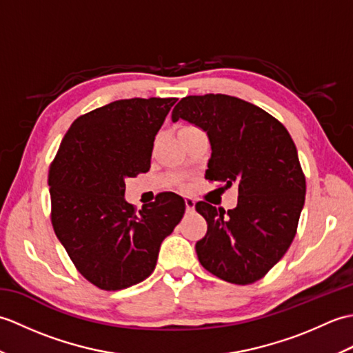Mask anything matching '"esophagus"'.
<instances>
[{
    "label": "esophagus",
    "mask_w": 353,
    "mask_h": 353,
    "mask_svg": "<svg viewBox=\"0 0 353 353\" xmlns=\"http://www.w3.org/2000/svg\"><path fill=\"white\" fill-rule=\"evenodd\" d=\"M185 206H186V212H192L194 208H196V201H194L192 197H185Z\"/></svg>",
    "instance_id": "34e87169"
}]
</instances>
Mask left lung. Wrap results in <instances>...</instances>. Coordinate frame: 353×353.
Listing matches in <instances>:
<instances>
[{"label": "left lung", "instance_id": "1", "mask_svg": "<svg viewBox=\"0 0 353 353\" xmlns=\"http://www.w3.org/2000/svg\"><path fill=\"white\" fill-rule=\"evenodd\" d=\"M171 118L206 132L208 181L238 186V205L228 212L196 203L208 223L196 244L200 264L230 283L259 281L288 250L305 203V174L288 130L261 108L224 94L185 97Z\"/></svg>", "mask_w": 353, "mask_h": 353}]
</instances>
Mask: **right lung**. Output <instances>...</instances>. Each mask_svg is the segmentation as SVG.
I'll return each instance as SVG.
<instances>
[{"instance_id":"right-lung-1","label":"right lung","mask_w":353,"mask_h":353,"mask_svg":"<svg viewBox=\"0 0 353 353\" xmlns=\"http://www.w3.org/2000/svg\"><path fill=\"white\" fill-rule=\"evenodd\" d=\"M177 99H129L79 117L48 172L51 223L80 274L106 291L153 273L161 244L182 220L185 200L161 192L137 211L125 179L147 172L154 137Z\"/></svg>"}]
</instances>
